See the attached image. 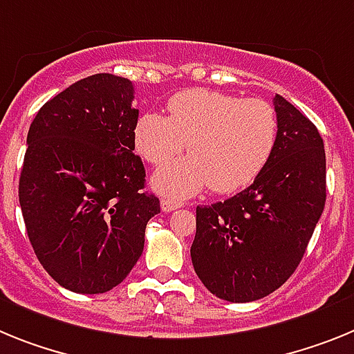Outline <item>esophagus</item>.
I'll use <instances>...</instances> for the list:
<instances>
[{"label": "esophagus", "mask_w": 354, "mask_h": 354, "mask_svg": "<svg viewBox=\"0 0 354 354\" xmlns=\"http://www.w3.org/2000/svg\"><path fill=\"white\" fill-rule=\"evenodd\" d=\"M160 207H162V210L164 212H173L176 210V208L181 207V201H176V199H162V203H160Z\"/></svg>", "instance_id": "obj_1"}]
</instances>
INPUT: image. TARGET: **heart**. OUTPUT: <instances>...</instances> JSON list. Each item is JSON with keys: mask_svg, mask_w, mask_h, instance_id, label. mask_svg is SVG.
Instances as JSON below:
<instances>
[{"mask_svg": "<svg viewBox=\"0 0 354 354\" xmlns=\"http://www.w3.org/2000/svg\"><path fill=\"white\" fill-rule=\"evenodd\" d=\"M169 118L144 112L135 124L133 142L149 164L160 165L185 147L153 178L158 192L189 198L210 185L230 194L260 174L278 142L274 106L258 97L242 100L210 88H187L167 101Z\"/></svg>", "mask_w": 354, "mask_h": 354, "instance_id": "b5f03b06", "label": "heart"}]
</instances>
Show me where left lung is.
<instances>
[{"mask_svg": "<svg viewBox=\"0 0 354 354\" xmlns=\"http://www.w3.org/2000/svg\"><path fill=\"white\" fill-rule=\"evenodd\" d=\"M279 133L266 167L248 189L196 208L190 258L219 299L250 303L274 292L305 254L326 201V153L317 128L274 96Z\"/></svg>", "mask_w": 354, "mask_h": 354, "instance_id": "left-lung-1", "label": "left lung"}]
</instances>
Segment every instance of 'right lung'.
Instances as JSON below:
<instances>
[{
	"mask_svg": "<svg viewBox=\"0 0 354 354\" xmlns=\"http://www.w3.org/2000/svg\"><path fill=\"white\" fill-rule=\"evenodd\" d=\"M131 101L130 80L100 73L42 104L30 126L19 178L26 232L48 274L78 294H103L130 274L160 212L133 153Z\"/></svg>",
	"mask_w": 354,
	"mask_h": 354,
	"instance_id": "obj_1",
	"label": "right lung"
}]
</instances>
